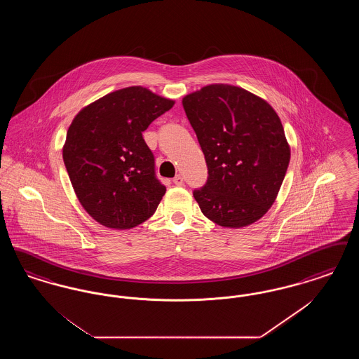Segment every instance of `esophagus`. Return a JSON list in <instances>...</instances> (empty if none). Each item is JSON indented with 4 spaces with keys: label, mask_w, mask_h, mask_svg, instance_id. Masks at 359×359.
<instances>
[{
    "label": "esophagus",
    "mask_w": 359,
    "mask_h": 359,
    "mask_svg": "<svg viewBox=\"0 0 359 359\" xmlns=\"http://www.w3.org/2000/svg\"><path fill=\"white\" fill-rule=\"evenodd\" d=\"M173 184L175 186H183L184 184V179H183V176L182 175H176L175 177H173Z\"/></svg>",
    "instance_id": "1"
}]
</instances>
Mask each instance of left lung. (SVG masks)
Masks as SVG:
<instances>
[{
  "label": "left lung",
  "mask_w": 359,
  "mask_h": 359,
  "mask_svg": "<svg viewBox=\"0 0 359 359\" xmlns=\"http://www.w3.org/2000/svg\"><path fill=\"white\" fill-rule=\"evenodd\" d=\"M205 154L208 177L194 198L210 221L239 229L262 218L290 164L283 123L265 100L237 86L215 83L183 98Z\"/></svg>",
  "instance_id": "1"
}]
</instances>
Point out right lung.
<instances>
[{
  "instance_id": "1",
  "label": "right lung",
  "mask_w": 359,
  "mask_h": 359,
  "mask_svg": "<svg viewBox=\"0 0 359 359\" xmlns=\"http://www.w3.org/2000/svg\"><path fill=\"white\" fill-rule=\"evenodd\" d=\"M175 101L132 86L83 107L63 147L69 180L87 214L109 229L126 230L151 218L165 194L142 132Z\"/></svg>"
}]
</instances>
